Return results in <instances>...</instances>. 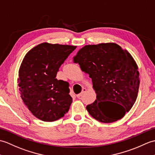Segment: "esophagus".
Listing matches in <instances>:
<instances>
[{
  "label": "esophagus",
  "mask_w": 155,
  "mask_h": 155,
  "mask_svg": "<svg viewBox=\"0 0 155 155\" xmlns=\"http://www.w3.org/2000/svg\"><path fill=\"white\" fill-rule=\"evenodd\" d=\"M86 91H87V89L86 88H83V89H82V91H81V92L80 93V94H78L76 96H77L78 98H80V97H81V96L84 95V94H85V93L86 92Z\"/></svg>",
  "instance_id": "obj_1"
}]
</instances>
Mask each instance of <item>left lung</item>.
<instances>
[{
	"label": "left lung",
	"mask_w": 155,
	"mask_h": 155,
	"mask_svg": "<svg viewBox=\"0 0 155 155\" xmlns=\"http://www.w3.org/2000/svg\"><path fill=\"white\" fill-rule=\"evenodd\" d=\"M74 59L91 78L95 91V101L86 107L89 114L106 123L123 117L136 101L140 83L130 54L115 43H101L84 46Z\"/></svg>",
	"instance_id": "8db88e82"
}]
</instances>
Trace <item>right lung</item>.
I'll return each mask as SVG.
<instances>
[{
    "mask_svg": "<svg viewBox=\"0 0 155 155\" xmlns=\"http://www.w3.org/2000/svg\"><path fill=\"white\" fill-rule=\"evenodd\" d=\"M76 46L41 43L28 51L18 71L20 97L29 111L43 121L62 117L72 103L69 84L58 80L61 65Z\"/></svg>",
    "mask_w": 155,
    "mask_h": 155,
    "instance_id": "add662e5",
    "label": "right lung"
}]
</instances>
